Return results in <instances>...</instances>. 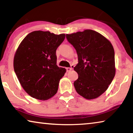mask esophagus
I'll list each match as a JSON object with an SVG mask.
<instances>
[{"label":"esophagus","mask_w":133,"mask_h":133,"mask_svg":"<svg viewBox=\"0 0 133 133\" xmlns=\"http://www.w3.org/2000/svg\"><path fill=\"white\" fill-rule=\"evenodd\" d=\"M72 69H73V68H72V67H67V68H66L67 72H70V71Z\"/></svg>","instance_id":"esophagus-1"}]
</instances>
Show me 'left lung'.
<instances>
[{"label":"left lung","instance_id":"1","mask_svg":"<svg viewBox=\"0 0 133 133\" xmlns=\"http://www.w3.org/2000/svg\"><path fill=\"white\" fill-rule=\"evenodd\" d=\"M75 48L78 63L74 67L78 78L74 82L77 93L87 100L95 99L107 90L115 76L114 50L107 38L87 29L66 34Z\"/></svg>","mask_w":133,"mask_h":133}]
</instances>
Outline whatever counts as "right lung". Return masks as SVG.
Returning a JSON list of instances; mask_svg holds the SVG:
<instances>
[{
  "label": "right lung",
  "instance_id": "add662e5",
  "mask_svg": "<svg viewBox=\"0 0 133 133\" xmlns=\"http://www.w3.org/2000/svg\"><path fill=\"white\" fill-rule=\"evenodd\" d=\"M65 34L37 30L26 36L16 51L13 67L23 89L31 97L47 100L56 94L66 70L56 64V49Z\"/></svg>",
  "mask_w": 133,
  "mask_h": 133
}]
</instances>
